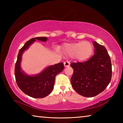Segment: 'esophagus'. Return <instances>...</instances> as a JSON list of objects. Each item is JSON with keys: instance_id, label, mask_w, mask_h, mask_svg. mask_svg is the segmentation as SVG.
<instances>
[{"instance_id": "obj_1", "label": "esophagus", "mask_w": 123, "mask_h": 123, "mask_svg": "<svg viewBox=\"0 0 123 123\" xmlns=\"http://www.w3.org/2000/svg\"><path fill=\"white\" fill-rule=\"evenodd\" d=\"M64 66L65 67H69L70 66V62L66 61L64 62Z\"/></svg>"}]
</instances>
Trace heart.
<instances>
[{"instance_id": "b5f03b06", "label": "heart", "mask_w": 123, "mask_h": 123, "mask_svg": "<svg viewBox=\"0 0 123 123\" xmlns=\"http://www.w3.org/2000/svg\"><path fill=\"white\" fill-rule=\"evenodd\" d=\"M64 51L70 56H75L80 61L89 59L93 52V45L88 41L79 42L65 45Z\"/></svg>"}]
</instances>
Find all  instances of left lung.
<instances>
[{
    "mask_svg": "<svg viewBox=\"0 0 123 123\" xmlns=\"http://www.w3.org/2000/svg\"><path fill=\"white\" fill-rule=\"evenodd\" d=\"M94 54L84 62L72 63L74 70L71 84L79 94L93 97L105 90L111 81L112 66L110 56L103 45L94 42Z\"/></svg>",
    "mask_w": 123,
    "mask_h": 123,
    "instance_id": "left-lung-1",
    "label": "left lung"
}]
</instances>
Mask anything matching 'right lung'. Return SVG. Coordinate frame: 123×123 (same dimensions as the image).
<instances>
[{
  "label": "right lung",
  "instance_id": "1",
  "mask_svg": "<svg viewBox=\"0 0 123 123\" xmlns=\"http://www.w3.org/2000/svg\"><path fill=\"white\" fill-rule=\"evenodd\" d=\"M46 42V37H38L30 39L19 50L15 64L14 75L16 81L23 92L35 98H43L49 95L53 91L55 77L64 69L63 63H59L49 66L38 74L31 76L25 74L20 67L22 56L25 50L36 40Z\"/></svg>",
  "mask_w": 123,
  "mask_h": 123
}]
</instances>
